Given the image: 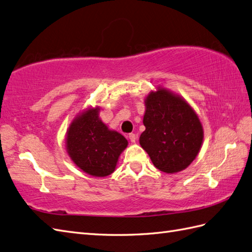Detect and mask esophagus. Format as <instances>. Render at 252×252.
I'll list each match as a JSON object with an SVG mask.
<instances>
[{
	"label": "esophagus",
	"mask_w": 252,
	"mask_h": 252,
	"mask_svg": "<svg viewBox=\"0 0 252 252\" xmlns=\"http://www.w3.org/2000/svg\"><path fill=\"white\" fill-rule=\"evenodd\" d=\"M128 138H130L131 143H135V142H136V139H137V137H136L135 134H133V133L128 134Z\"/></svg>",
	"instance_id": "34e87169"
}]
</instances>
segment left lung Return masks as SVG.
Returning a JSON list of instances; mask_svg holds the SVG:
<instances>
[{"label": "left lung", "instance_id": "8db88e82", "mask_svg": "<svg viewBox=\"0 0 252 252\" xmlns=\"http://www.w3.org/2000/svg\"><path fill=\"white\" fill-rule=\"evenodd\" d=\"M139 144L154 165L166 174L184 171L194 161L203 144L202 122L191 105L164 87L145 97Z\"/></svg>", "mask_w": 252, "mask_h": 252}]
</instances>
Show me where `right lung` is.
Masks as SVG:
<instances>
[{"mask_svg":"<svg viewBox=\"0 0 252 252\" xmlns=\"http://www.w3.org/2000/svg\"><path fill=\"white\" fill-rule=\"evenodd\" d=\"M127 140L104 124L99 107H88L69 125L65 147L69 159L81 171L93 177H106L115 172Z\"/></svg>","mask_w":252,"mask_h":252,"instance_id":"1","label":"right lung"}]
</instances>
